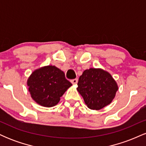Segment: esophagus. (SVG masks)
<instances>
[{
	"mask_svg": "<svg viewBox=\"0 0 146 146\" xmlns=\"http://www.w3.org/2000/svg\"><path fill=\"white\" fill-rule=\"evenodd\" d=\"M78 79H73V80H71V82L73 84H76L78 83Z\"/></svg>",
	"mask_w": 146,
	"mask_h": 146,
	"instance_id": "esophagus-1",
	"label": "esophagus"
}]
</instances>
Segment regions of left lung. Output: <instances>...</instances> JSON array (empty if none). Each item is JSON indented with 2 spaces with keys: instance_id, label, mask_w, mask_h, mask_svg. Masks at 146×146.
Segmentation results:
<instances>
[{
  "instance_id": "8db88e82",
  "label": "left lung",
  "mask_w": 146,
  "mask_h": 146,
  "mask_svg": "<svg viewBox=\"0 0 146 146\" xmlns=\"http://www.w3.org/2000/svg\"><path fill=\"white\" fill-rule=\"evenodd\" d=\"M77 90L88 108L98 110L113 102L118 85L108 71L90 68L85 70L79 78Z\"/></svg>"
}]
</instances>
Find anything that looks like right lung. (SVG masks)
Listing matches in <instances>:
<instances>
[{
  "label": "right lung",
  "instance_id": "1",
  "mask_svg": "<svg viewBox=\"0 0 146 146\" xmlns=\"http://www.w3.org/2000/svg\"><path fill=\"white\" fill-rule=\"evenodd\" d=\"M31 98L38 104L53 107L72 84L65 78L64 73L56 66H44L33 71L27 82Z\"/></svg>",
  "mask_w": 146,
  "mask_h": 146
}]
</instances>
